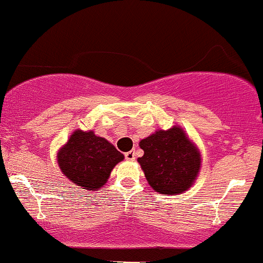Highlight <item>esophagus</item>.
Here are the masks:
<instances>
[{
    "label": "esophagus",
    "mask_w": 263,
    "mask_h": 263,
    "mask_svg": "<svg viewBox=\"0 0 263 263\" xmlns=\"http://www.w3.org/2000/svg\"><path fill=\"white\" fill-rule=\"evenodd\" d=\"M125 158L127 159V161H135V158H136L135 151H129V152H126L125 153Z\"/></svg>",
    "instance_id": "1"
}]
</instances>
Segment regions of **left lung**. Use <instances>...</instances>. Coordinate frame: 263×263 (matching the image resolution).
Masks as SVG:
<instances>
[{"instance_id": "1", "label": "left lung", "mask_w": 263, "mask_h": 263, "mask_svg": "<svg viewBox=\"0 0 263 263\" xmlns=\"http://www.w3.org/2000/svg\"><path fill=\"white\" fill-rule=\"evenodd\" d=\"M137 159L151 188L159 194L177 195L192 188L201 167L200 151L180 126L157 129L140 142Z\"/></svg>"}]
</instances>
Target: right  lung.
<instances>
[{
  "instance_id": "obj_1",
  "label": "right lung",
  "mask_w": 263,
  "mask_h": 263,
  "mask_svg": "<svg viewBox=\"0 0 263 263\" xmlns=\"http://www.w3.org/2000/svg\"><path fill=\"white\" fill-rule=\"evenodd\" d=\"M123 158L112 143L96 136L91 129H75L57 153L62 173L75 185L86 190L101 189L115 165Z\"/></svg>"
}]
</instances>
